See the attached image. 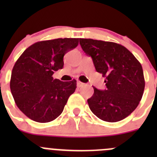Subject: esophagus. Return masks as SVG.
I'll return each mask as SVG.
<instances>
[{
	"mask_svg": "<svg viewBox=\"0 0 157 157\" xmlns=\"http://www.w3.org/2000/svg\"><path fill=\"white\" fill-rule=\"evenodd\" d=\"M82 86H84V83L80 81H77V86L78 87H82Z\"/></svg>",
	"mask_w": 157,
	"mask_h": 157,
	"instance_id": "esophagus-1",
	"label": "esophagus"
}]
</instances>
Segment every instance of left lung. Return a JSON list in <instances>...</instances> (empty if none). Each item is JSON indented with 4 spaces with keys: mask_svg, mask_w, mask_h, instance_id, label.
I'll use <instances>...</instances> for the list:
<instances>
[{
    "mask_svg": "<svg viewBox=\"0 0 157 157\" xmlns=\"http://www.w3.org/2000/svg\"><path fill=\"white\" fill-rule=\"evenodd\" d=\"M82 50L91 56L96 71L105 78L106 89L87 100L97 117L106 122L120 121L138 107L145 89L141 63L123 45L111 41L79 38Z\"/></svg>",
    "mask_w": 157,
    "mask_h": 157,
    "instance_id": "left-lung-1",
    "label": "left lung"
}]
</instances>
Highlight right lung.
I'll return each mask as SVG.
<instances>
[{
	"label": "right lung",
	"mask_w": 157,
	"mask_h": 157,
	"mask_svg": "<svg viewBox=\"0 0 157 157\" xmlns=\"http://www.w3.org/2000/svg\"><path fill=\"white\" fill-rule=\"evenodd\" d=\"M78 45V38H57L36 42L26 49L13 67L10 89L19 110L30 120L48 123L61 114L76 80L53 79L63 67V56Z\"/></svg>",
	"instance_id": "1"
}]
</instances>
